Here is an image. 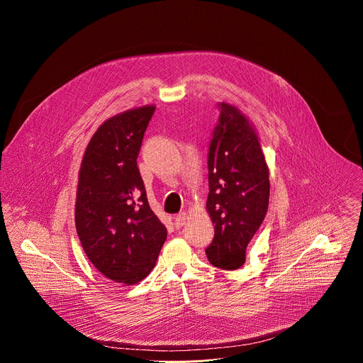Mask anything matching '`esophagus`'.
I'll return each instance as SVG.
<instances>
[{
	"instance_id": "esophagus-1",
	"label": "esophagus",
	"mask_w": 363,
	"mask_h": 363,
	"mask_svg": "<svg viewBox=\"0 0 363 363\" xmlns=\"http://www.w3.org/2000/svg\"><path fill=\"white\" fill-rule=\"evenodd\" d=\"M186 219H187V212H180V213H177L176 218H174V225H176V228H177V229L182 228V226L186 223Z\"/></svg>"
}]
</instances>
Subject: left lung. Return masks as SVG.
Masks as SVG:
<instances>
[{
    "mask_svg": "<svg viewBox=\"0 0 363 363\" xmlns=\"http://www.w3.org/2000/svg\"><path fill=\"white\" fill-rule=\"evenodd\" d=\"M220 108L208 151L207 211L215 236L206 250L212 265L238 269L269 201V170L253 123L233 104Z\"/></svg>",
    "mask_w": 363,
    "mask_h": 363,
    "instance_id": "left-lung-1",
    "label": "left lung"
}]
</instances>
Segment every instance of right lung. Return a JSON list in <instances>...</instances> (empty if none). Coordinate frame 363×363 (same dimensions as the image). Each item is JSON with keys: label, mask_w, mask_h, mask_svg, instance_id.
I'll list each match as a JSON object with an SVG mask.
<instances>
[{"label": "right lung", "mask_w": 363, "mask_h": 363, "mask_svg": "<svg viewBox=\"0 0 363 363\" xmlns=\"http://www.w3.org/2000/svg\"><path fill=\"white\" fill-rule=\"evenodd\" d=\"M155 108L147 104L107 118L91 138L78 176L75 226L84 252L106 278L125 285L152 271L167 236L137 166Z\"/></svg>", "instance_id": "add662e5"}]
</instances>
